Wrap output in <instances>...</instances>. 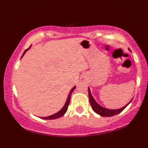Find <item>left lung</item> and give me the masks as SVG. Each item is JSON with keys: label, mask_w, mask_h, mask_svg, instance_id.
Masks as SVG:
<instances>
[{"label": "left lung", "mask_w": 148, "mask_h": 148, "mask_svg": "<svg viewBox=\"0 0 148 148\" xmlns=\"http://www.w3.org/2000/svg\"><path fill=\"white\" fill-rule=\"evenodd\" d=\"M88 94H89V99H90V104H91L92 110H93L96 113L102 116H112L114 115L118 114L121 112L123 110L125 109L126 107H127L132 101L131 100L127 105H126V106H124L123 108H120V109L110 110V109H107V108H103V107L101 106L99 104H98V103L94 100V97H92L91 92H90V88H88Z\"/></svg>", "instance_id": "1"}]
</instances>
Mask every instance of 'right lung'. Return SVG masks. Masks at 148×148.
I'll return each mask as SVG.
<instances>
[{"instance_id":"right-lung-1","label":"right lung","mask_w":148,"mask_h":148,"mask_svg":"<svg viewBox=\"0 0 148 148\" xmlns=\"http://www.w3.org/2000/svg\"><path fill=\"white\" fill-rule=\"evenodd\" d=\"M29 48H30V47L28 48V49H25V51L24 53H23V54L22 57H23V56H24V54H25L26 51H27L28 49H29ZM22 57H21V58H22ZM75 88H76V86H74V88H73L72 89V90H70V92H69V95H68V97H67V101H66V103H65V104L64 105V106L63 107V108H62V109L60 110L59 112H58L56 113V114H53V115L49 116H47V117H41V119H49V120H51V119H58V118H60V117H61L62 116H63L64 114H65V112H67V108H68V106H69V101H70L71 95H72V92L74 91V89H75Z\"/></svg>"}]
</instances>
